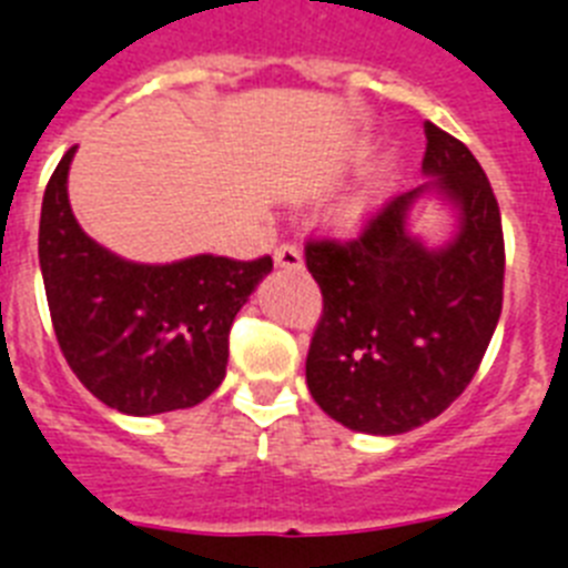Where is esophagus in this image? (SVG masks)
<instances>
[{
  "label": "esophagus",
  "mask_w": 568,
  "mask_h": 568,
  "mask_svg": "<svg viewBox=\"0 0 568 568\" xmlns=\"http://www.w3.org/2000/svg\"><path fill=\"white\" fill-rule=\"evenodd\" d=\"M275 266L281 270H304V255L295 244H281L275 250Z\"/></svg>",
  "instance_id": "1"
}]
</instances>
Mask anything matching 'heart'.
I'll list each match as a JSON object with an SVG mask.
<instances>
[{
    "instance_id": "heart-1",
    "label": "heart",
    "mask_w": 568,
    "mask_h": 568,
    "mask_svg": "<svg viewBox=\"0 0 568 568\" xmlns=\"http://www.w3.org/2000/svg\"><path fill=\"white\" fill-rule=\"evenodd\" d=\"M362 210H365V197H358V201H353L351 206H347V217L353 221V217H358V212Z\"/></svg>"
}]
</instances>
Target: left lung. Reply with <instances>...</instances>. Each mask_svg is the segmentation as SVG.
I'll use <instances>...</instances> for the list:
<instances>
[{
	"label": "left lung",
	"mask_w": 568,
	"mask_h": 568,
	"mask_svg": "<svg viewBox=\"0 0 568 568\" xmlns=\"http://www.w3.org/2000/svg\"><path fill=\"white\" fill-rule=\"evenodd\" d=\"M428 181L387 201L353 241H310L324 313L307 387L344 428L394 436L430 423L474 379L503 310L500 206L468 145L425 123ZM458 212V232L428 247L407 230L419 196Z\"/></svg>",
	"instance_id": "left-lung-1"
}]
</instances>
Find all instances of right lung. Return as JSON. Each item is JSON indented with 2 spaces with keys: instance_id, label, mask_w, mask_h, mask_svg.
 I'll use <instances>...</instances> for the list:
<instances>
[{
  "instance_id": "1",
  "label": "right lung",
  "mask_w": 568,
  "mask_h": 568,
  "mask_svg": "<svg viewBox=\"0 0 568 568\" xmlns=\"http://www.w3.org/2000/svg\"><path fill=\"white\" fill-rule=\"evenodd\" d=\"M68 149L45 186L40 270L60 351L97 399L129 416L192 408L226 376L230 327L273 258L138 264L100 246L68 203Z\"/></svg>"
}]
</instances>
